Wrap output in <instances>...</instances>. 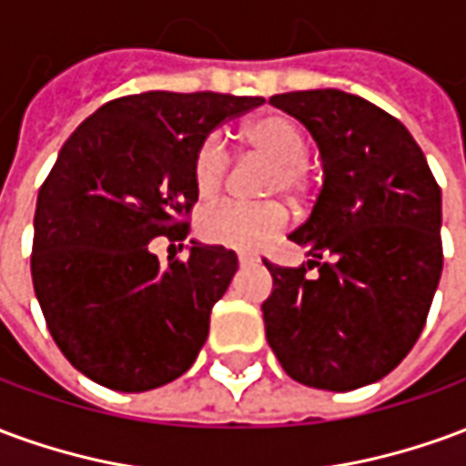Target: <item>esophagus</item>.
<instances>
[{
  "label": "esophagus",
  "instance_id": "34e87169",
  "mask_svg": "<svg viewBox=\"0 0 466 466\" xmlns=\"http://www.w3.org/2000/svg\"><path fill=\"white\" fill-rule=\"evenodd\" d=\"M254 262H259V257H257V254L239 252V264H254Z\"/></svg>",
  "mask_w": 466,
  "mask_h": 466
}]
</instances>
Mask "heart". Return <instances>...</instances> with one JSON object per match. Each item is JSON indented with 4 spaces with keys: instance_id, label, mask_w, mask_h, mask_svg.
<instances>
[{
    "instance_id": "heart-1",
    "label": "heart",
    "mask_w": 466,
    "mask_h": 466,
    "mask_svg": "<svg viewBox=\"0 0 466 466\" xmlns=\"http://www.w3.org/2000/svg\"><path fill=\"white\" fill-rule=\"evenodd\" d=\"M247 144L274 162V172L267 182V194H287L299 199L304 189V164L309 157V144L302 127L287 115H264L244 129ZM229 154L224 142L212 134L194 154V187L202 199H214L222 192L227 179ZM287 227V209L279 202H224L207 209L199 219V234L204 242L257 252Z\"/></svg>"
}]
</instances>
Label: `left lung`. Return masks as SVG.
<instances>
[{
    "mask_svg": "<svg viewBox=\"0 0 466 466\" xmlns=\"http://www.w3.org/2000/svg\"><path fill=\"white\" fill-rule=\"evenodd\" d=\"M269 105L309 129L324 184L289 234L312 259L264 262L267 342L292 380L357 390L387 377L424 329L444 262L440 184L407 127L361 96L309 89Z\"/></svg>",
    "mask_w": 466,
    "mask_h": 466,
    "instance_id": "obj_1",
    "label": "left lung"
}]
</instances>
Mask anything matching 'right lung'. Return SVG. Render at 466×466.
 <instances>
[{
	"label": "right lung",
	"mask_w": 466,
	"mask_h": 466,
	"mask_svg": "<svg viewBox=\"0 0 466 466\" xmlns=\"http://www.w3.org/2000/svg\"><path fill=\"white\" fill-rule=\"evenodd\" d=\"M262 96L144 92L86 116L36 197L32 282L72 367L116 391L182 377L209 334L237 254L192 242L162 267L154 237L184 239L197 202L194 154Z\"/></svg>",
	"instance_id": "obj_1"
}]
</instances>
